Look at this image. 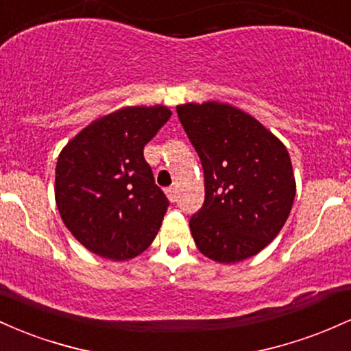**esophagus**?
Returning a JSON list of instances; mask_svg holds the SVG:
<instances>
[{
	"mask_svg": "<svg viewBox=\"0 0 351 351\" xmlns=\"http://www.w3.org/2000/svg\"><path fill=\"white\" fill-rule=\"evenodd\" d=\"M164 192H165V195H167V199L171 200V202H176V199H177L176 187H167Z\"/></svg>",
	"mask_w": 351,
	"mask_h": 351,
	"instance_id": "esophagus-1",
	"label": "esophagus"
}]
</instances>
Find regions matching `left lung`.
Listing matches in <instances>:
<instances>
[{"label":"left lung","instance_id":"1","mask_svg":"<svg viewBox=\"0 0 351 351\" xmlns=\"http://www.w3.org/2000/svg\"><path fill=\"white\" fill-rule=\"evenodd\" d=\"M177 116L204 169L206 200L192 215L197 249L210 261L237 263L278 235L297 184L289 151L255 117L226 102H187Z\"/></svg>","mask_w":351,"mask_h":351}]
</instances>
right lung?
<instances>
[{"label": "right lung", "instance_id": "add662e5", "mask_svg": "<svg viewBox=\"0 0 351 351\" xmlns=\"http://www.w3.org/2000/svg\"><path fill=\"white\" fill-rule=\"evenodd\" d=\"M171 114L160 104L117 109L86 125L59 154V215L93 254L129 261L156 239L169 200L156 186L144 145Z\"/></svg>", "mask_w": 351, "mask_h": 351}]
</instances>
